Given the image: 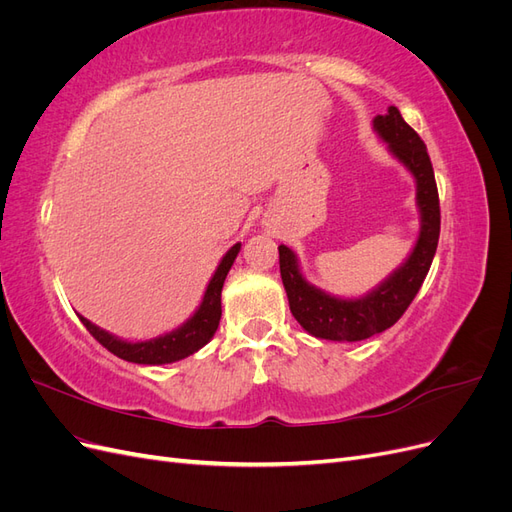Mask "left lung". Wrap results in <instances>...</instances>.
<instances>
[{
	"mask_svg": "<svg viewBox=\"0 0 512 512\" xmlns=\"http://www.w3.org/2000/svg\"><path fill=\"white\" fill-rule=\"evenodd\" d=\"M371 123L391 156L406 166L416 183V209L421 228H418V237L408 258L361 297H337L305 280L299 258L288 245L277 247L292 316L309 335L331 339V342H361V339L391 329L421 290L440 237L436 177H433L429 153L421 136L408 126L395 106H389L384 115H376Z\"/></svg>",
	"mask_w": 512,
	"mask_h": 512,
	"instance_id": "left-lung-1",
	"label": "left lung"
}]
</instances>
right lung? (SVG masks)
Listing matches in <instances>:
<instances>
[{"mask_svg":"<svg viewBox=\"0 0 512 512\" xmlns=\"http://www.w3.org/2000/svg\"><path fill=\"white\" fill-rule=\"evenodd\" d=\"M239 252H241V243H235L230 247V250L224 254V258L220 260L218 269H215V273L211 275L207 290L203 294V301H200V305L194 309V314L183 324H179L177 329L168 331L164 335L145 339V342H128V339L100 329L98 324L89 322L81 314L79 318L87 327V331L94 335L106 350H111L123 361L138 363V365H166V363L181 361L185 356H190L203 346H207L211 342V337L215 335V331H218V324L222 318L224 280Z\"/></svg>","mask_w":512,"mask_h":512,"instance_id":"1","label":"right lung"}]
</instances>
